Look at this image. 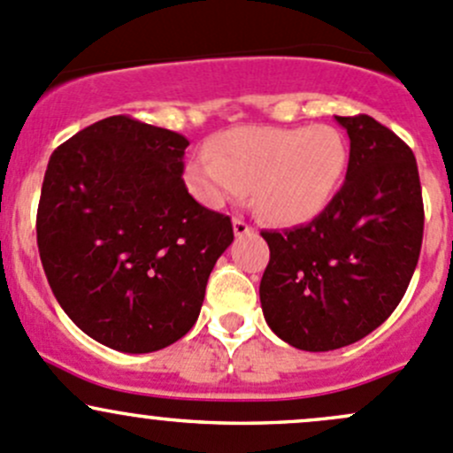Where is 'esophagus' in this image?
Segmentation results:
<instances>
[{
  "label": "esophagus",
  "instance_id": "1",
  "mask_svg": "<svg viewBox=\"0 0 453 453\" xmlns=\"http://www.w3.org/2000/svg\"><path fill=\"white\" fill-rule=\"evenodd\" d=\"M232 227H234V234L236 236H245V234H252V232H254V227L250 226V223L245 221V219H241V217L232 219Z\"/></svg>",
  "mask_w": 453,
  "mask_h": 453
}]
</instances>
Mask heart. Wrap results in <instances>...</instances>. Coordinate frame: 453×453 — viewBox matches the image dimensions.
<instances>
[{
  "instance_id": "heart-1",
  "label": "heart",
  "mask_w": 453,
  "mask_h": 453,
  "mask_svg": "<svg viewBox=\"0 0 453 453\" xmlns=\"http://www.w3.org/2000/svg\"><path fill=\"white\" fill-rule=\"evenodd\" d=\"M346 166L349 146L328 125L241 127L219 135L210 157L190 159L186 184L205 205H221L250 190L265 221L298 226L331 203Z\"/></svg>"
}]
</instances>
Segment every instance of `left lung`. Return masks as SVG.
Returning a JSON list of instances; mask_svg holds the SVG:
<instances>
[{
    "label": "left lung",
    "mask_w": 453,
    "mask_h": 453,
    "mask_svg": "<svg viewBox=\"0 0 453 453\" xmlns=\"http://www.w3.org/2000/svg\"><path fill=\"white\" fill-rule=\"evenodd\" d=\"M350 138L346 181L307 226L260 232L269 265L260 307L300 350L349 346L403 298L423 243V195L412 149L374 118L335 116Z\"/></svg>",
    "instance_id": "obj_1"
}]
</instances>
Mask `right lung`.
Masks as SVG:
<instances>
[{"label":"right lung","mask_w":453,"mask_h":453,"mask_svg":"<svg viewBox=\"0 0 453 453\" xmlns=\"http://www.w3.org/2000/svg\"><path fill=\"white\" fill-rule=\"evenodd\" d=\"M188 140L111 116L52 153L36 210V245L54 298L109 349L153 353L197 322L230 217L184 184Z\"/></svg>","instance_id":"obj_1"}]
</instances>
